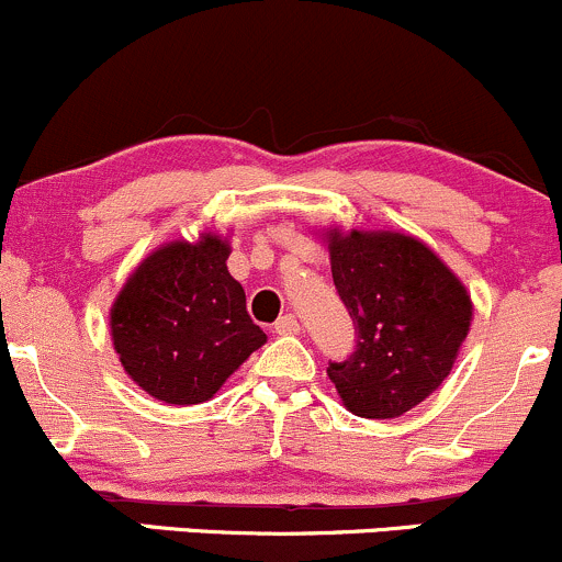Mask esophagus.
Segmentation results:
<instances>
[{
  "instance_id": "obj_1",
  "label": "esophagus",
  "mask_w": 562,
  "mask_h": 562,
  "mask_svg": "<svg viewBox=\"0 0 562 562\" xmlns=\"http://www.w3.org/2000/svg\"><path fill=\"white\" fill-rule=\"evenodd\" d=\"M276 335H297L300 331V322L297 316H292V313H286V316H281L279 322H276Z\"/></svg>"
}]
</instances>
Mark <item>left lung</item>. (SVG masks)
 Returning a JSON list of instances; mask_svg holds the SVG:
<instances>
[{"mask_svg":"<svg viewBox=\"0 0 562 562\" xmlns=\"http://www.w3.org/2000/svg\"><path fill=\"white\" fill-rule=\"evenodd\" d=\"M331 279L356 324L327 375L359 418H400L450 375L472 300L448 265L404 233L327 231Z\"/></svg>","mask_w":562,"mask_h":562,"instance_id":"left-lung-1","label":"left lung"}]
</instances>
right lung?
<instances>
[{
  "mask_svg": "<svg viewBox=\"0 0 562 562\" xmlns=\"http://www.w3.org/2000/svg\"><path fill=\"white\" fill-rule=\"evenodd\" d=\"M231 244L203 235L153 251L120 289L110 313L125 372L166 404H201L265 346L246 292L227 270Z\"/></svg>",
  "mask_w": 562,
  "mask_h": 562,
  "instance_id": "add662e5",
  "label": "right lung"
}]
</instances>
